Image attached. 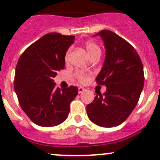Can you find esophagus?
Instances as JSON below:
<instances>
[{
  "label": "esophagus",
  "mask_w": 160,
  "mask_h": 160,
  "mask_svg": "<svg viewBox=\"0 0 160 160\" xmlns=\"http://www.w3.org/2000/svg\"><path fill=\"white\" fill-rule=\"evenodd\" d=\"M84 88H82V87H80V88H78V93H83V91H84Z\"/></svg>",
  "instance_id": "esophagus-1"
}]
</instances>
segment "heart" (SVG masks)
I'll return each instance as SVG.
<instances>
[{
    "mask_svg": "<svg viewBox=\"0 0 160 160\" xmlns=\"http://www.w3.org/2000/svg\"><path fill=\"white\" fill-rule=\"evenodd\" d=\"M85 48H86L87 52H88L89 56H91L92 55L95 54V53H101V49L98 46V45H97L96 43L92 41L86 42V43H85ZM69 54H70V51L67 52V54H66V60L68 59ZM76 75H77V77L79 81L81 82V83H86L89 80V74L86 73V72H77Z\"/></svg>",
    "mask_w": 160,
    "mask_h": 160,
    "instance_id": "1",
    "label": "heart"
}]
</instances>
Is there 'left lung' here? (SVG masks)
<instances>
[{"mask_svg": "<svg viewBox=\"0 0 160 160\" xmlns=\"http://www.w3.org/2000/svg\"><path fill=\"white\" fill-rule=\"evenodd\" d=\"M102 38L106 57L96 78L104 85V94H97L87 106V113L93 123L111 128L125 122L137 105L144 86V71L136 50L114 32L102 30L93 36Z\"/></svg>", "mask_w": 160, "mask_h": 160, "instance_id": "left-lung-1", "label": "left lung"}]
</instances>
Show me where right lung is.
Instances as JSON below:
<instances>
[{
    "label": "right lung",
    "instance_id": "obj_1",
    "mask_svg": "<svg viewBox=\"0 0 160 160\" xmlns=\"http://www.w3.org/2000/svg\"><path fill=\"white\" fill-rule=\"evenodd\" d=\"M75 36L52 32L25 50L18 61L14 90L22 110L36 125L56 126L70 113L71 101L78 88H56L52 80L65 67V56Z\"/></svg>",
    "mask_w": 160,
    "mask_h": 160
}]
</instances>
